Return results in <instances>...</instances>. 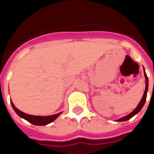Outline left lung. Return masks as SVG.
<instances>
[{
  "label": "left lung",
  "instance_id": "8db88e82",
  "mask_svg": "<svg viewBox=\"0 0 154 154\" xmlns=\"http://www.w3.org/2000/svg\"><path fill=\"white\" fill-rule=\"evenodd\" d=\"M143 72H144V76H145V79H146V87H145V91H144V93H143V96L142 97V99L140 100V103H139L138 106H137V108L133 110V112H130L129 115L126 116H124V117H122L120 118V119H117V120H116L117 122H123V121H126L128 120V119H130V118L133 117V116H135L136 114L138 113V112L142 109L143 107L144 104H145V102H146V95H147V91H148V77L147 75H146V72H145L144 68H143Z\"/></svg>",
  "mask_w": 154,
  "mask_h": 154
}]
</instances>
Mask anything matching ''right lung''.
I'll use <instances>...</instances> for the list:
<instances>
[{"label":"right lung","mask_w":154,"mask_h":154,"mask_svg":"<svg viewBox=\"0 0 154 154\" xmlns=\"http://www.w3.org/2000/svg\"><path fill=\"white\" fill-rule=\"evenodd\" d=\"M11 106L13 107L14 110L15 111L16 113L20 116V117L23 118V119H26L27 121H28L29 123H32L33 125H36V126H45L47 124H49L50 123L53 122L55 119L60 116V114L62 112H59V113L55 114V115L51 116H33V115H29V114L24 113V112H21L19 109H17L15 107V106L14 105V103H12V101H11Z\"/></svg>","instance_id":"add662e5"}]
</instances>
